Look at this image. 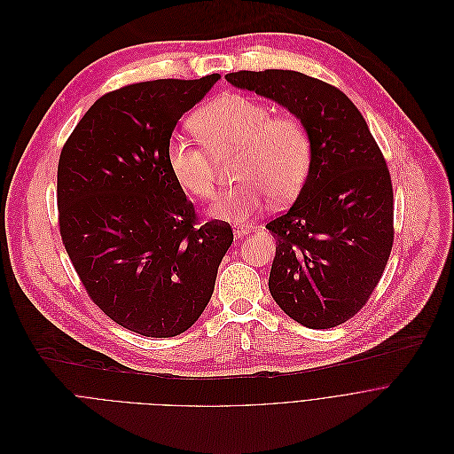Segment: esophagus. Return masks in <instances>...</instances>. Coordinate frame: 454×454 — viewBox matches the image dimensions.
<instances>
[{"instance_id":"1","label":"esophagus","mask_w":454,"mask_h":454,"mask_svg":"<svg viewBox=\"0 0 454 454\" xmlns=\"http://www.w3.org/2000/svg\"><path fill=\"white\" fill-rule=\"evenodd\" d=\"M232 232H234V236H236V238H243V236L248 232V227H247V225H239V223H238V225H234V227H232Z\"/></svg>"}]
</instances>
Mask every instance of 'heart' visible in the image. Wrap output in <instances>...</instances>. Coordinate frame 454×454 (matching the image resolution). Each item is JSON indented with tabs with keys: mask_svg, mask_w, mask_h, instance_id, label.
<instances>
[{
	"mask_svg": "<svg viewBox=\"0 0 454 454\" xmlns=\"http://www.w3.org/2000/svg\"><path fill=\"white\" fill-rule=\"evenodd\" d=\"M193 125L202 141L175 132L166 141L164 157L176 184L206 200L216 190V159L236 152L239 183L211 206L215 218L239 222L261 211L270 197L286 202L302 190L313 146L299 118L271 116L264 104L232 93L202 107Z\"/></svg>",
	"mask_w": 454,
	"mask_h": 454,
	"instance_id": "b5f03b06",
	"label": "heart"
}]
</instances>
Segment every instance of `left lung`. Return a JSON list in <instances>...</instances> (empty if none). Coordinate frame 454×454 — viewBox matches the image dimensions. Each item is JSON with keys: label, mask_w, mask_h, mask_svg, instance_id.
Masks as SVG:
<instances>
[{"label": "left lung", "mask_w": 454, "mask_h": 454, "mask_svg": "<svg viewBox=\"0 0 454 454\" xmlns=\"http://www.w3.org/2000/svg\"><path fill=\"white\" fill-rule=\"evenodd\" d=\"M225 78L285 106L309 132L306 183L294 206L266 223L278 245L268 288L299 324L336 327L369 302L392 252L387 160L365 118L338 87L290 69Z\"/></svg>", "instance_id": "8db88e82"}]
</instances>
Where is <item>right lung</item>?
I'll use <instances>...</instances> for the list:
<instances>
[{
  "mask_svg": "<svg viewBox=\"0 0 454 454\" xmlns=\"http://www.w3.org/2000/svg\"><path fill=\"white\" fill-rule=\"evenodd\" d=\"M218 78L111 90L60 152L57 207L66 252L89 299L143 336H176L199 320L234 239L227 222L199 223L164 157L180 116Z\"/></svg>",
  "mask_w": 454,
  "mask_h": 454,
  "instance_id": "add662e5",
  "label": "right lung"
}]
</instances>
